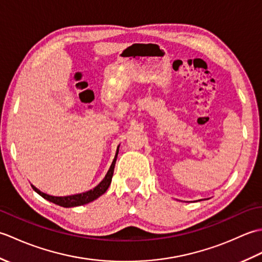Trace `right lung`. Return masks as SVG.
<instances>
[{"label": "right lung", "mask_w": 262, "mask_h": 262, "mask_svg": "<svg viewBox=\"0 0 262 262\" xmlns=\"http://www.w3.org/2000/svg\"><path fill=\"white\" fill-rule=\"evenodd\" d=\"M119 152V146L117 148V152H116V157L113 161V163H111V166L109 171L107 172V174H105L104 179L99 183L97 187H94L92 190H89L86 192H82V193H77V194H72V196H65V197H55V196H49L47 193H43L40 190H38L36 187H32L33 190H35L37 193L40 194L42 198H45L49 202H52L54 204H56L58 206H62V207H75V206H81V205H85L93 202V200H96L97 198H99L101 194H103L105 191H107V189L109 188L110 183H111V179H113V176H114V169H115V164H116V160H117V155H118Z\"/></svg>", "instance_id": "obj_1"}]
</instances>
